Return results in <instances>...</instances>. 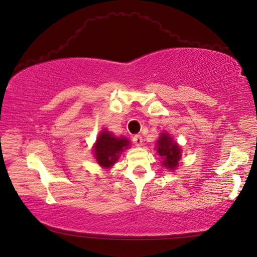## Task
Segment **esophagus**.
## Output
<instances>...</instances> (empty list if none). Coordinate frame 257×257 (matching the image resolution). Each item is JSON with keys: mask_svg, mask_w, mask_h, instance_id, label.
<instances>
[{"mask_svg": "<svg viewBox=\"0 0 257 257\" xmlns=\"http://www.w3.org/2000/svg\"><path fill=\"white\" fill-rule=\"evenodd\" d=\"M133 142H134L135 145H137V147H142L143 139H142L141 135H135V137L133 138Z\"/></svg>", "mask_w": 257, "mask_h": 257, "instance_id": "obj_1", "label": "esophagus"}]
</instances>
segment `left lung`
Instances as JSON below:
<instances>
[{
  "mask_svg": "<svg viewBox=\"0 0 257 257\" xmlns=\"http://www.w3.org/2000/svg\"><path fill=\"white\" fill-rule=\"evenodd\" d=\"M157 152L163 159L162 166L176 170L181 159V149L168 133H161L157 141Z\"/></svg>",
  "mask_w": 257,
  "mask_h": 257,
  "instance_id": "left-lung-1",
  "label": "left lung"
}]
</instances>
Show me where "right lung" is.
I'll return each instance as SVG.
<instances>
[{"label":"right lung","mask_w":257,"mask_h":257,"mask_svg":"<svg viewBox=\"0 0 257 257\" xmlns=\"http://www.w3.org/2000/svg\"><path fill=\"white\" fill-rule=\"evenodd\" d=\"M130 141L125 138H115L109 131L105 130L98 135L94 145V156L101 168L108 169L117 162L125 149L128 148Z\"/></svg>","instance_id":"right-lung-1"}]
</instances>
